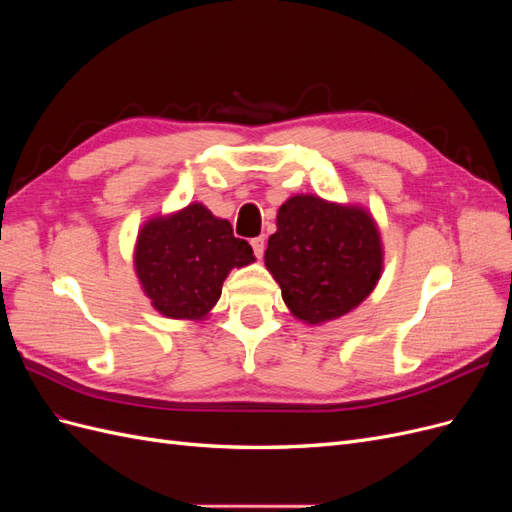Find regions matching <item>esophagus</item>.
<instances>
[{"instance_id": "1", "label": "esophagus", "mask_w": 512, "mask_h": 512, "mask_svg": "<svg viewBox=\"0 0 512 512\" xmlns=\"http://www.w3.org/2000/svg\"><path fill=\"white\" fill-rule=\"evenodd\" d=\"M265 243H267V241H265V237H262V235H260V237H254V239H252V247H254V254H256L258 258H262V254H265Z\"/></svg>"}]
</instances>
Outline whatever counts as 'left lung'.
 Listing matches in <instances>:
<instances>
[{"mask_svg":"<svg viewBox=\"0 0 512 512\" xmlns=\"http://www.w3.org/2000/svg\"><path fill=\"white\" fill-rule=\"evenodd\" d=\"M265 265L299 320L318 324L348 314L380 280L382 250L363 209L316 196H292L277 213Z\"/></svg>","mask_w":512,"mask_h":512,"instance_id":"8db88e82","label":"left lung"}]
</instances>
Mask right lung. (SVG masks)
Here are the masks:
<instances>
[{
  "label": "right lung",
  "mask_w": 512,
  "mask_h": 512,
  "mask_svg": "<svg viewBox=\"0 0 512 512\" xmlns=\"http://www.w3.org/2000/svg\"><path fill=\"white\" fill-rule=\"evenodd\" d=\"M136 273L147 297L168 318H203L218 303L232 267L254 260L252 245L226 220L190 205L168 220H151L136 243Z\"/></svg>",
  "instance_id": "right-lung-1"
}]
</instances>
